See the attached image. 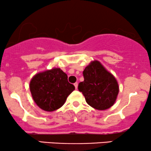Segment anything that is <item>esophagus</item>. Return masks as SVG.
<instances>
[{
    "instance_id": "1",
    "label": "esophagus",
    "mask_w": 151,
    "mask_h": 151,
    "mask_svg": "<svg viewBox=\"0 0 151 151\" xmlns=\"http://www.w3.org/2000/svg\"><path fill=\"white\" fill-rule=\"evenodd\" d=\"M74 86H75V89H77V87H78V83H77V82L74 83Z\"/></svg>"
}]
</instances>
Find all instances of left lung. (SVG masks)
<instances>
[{
    "label": "left lung",
    "mask_w": 151,
    "mask_h": 151,
    "mask_svg": "<svg viewBox=\"0 0 151 151\" xmlns=\"http://www.w3.org/2000/svg\"><path fill=\"white\" fill-rule=\"evenodd\" d=\"M84 80L78 89L84 96L86 103L97 110H106L114 104L119 91L117 80L100 62L94 60L83 72Z\"/></svg>",
    "instance_id": "obj_1"
}]
</instances>
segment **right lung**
Listing matches in <instances>:
<instances>
[{
  "label": "right lung",
  "mask_w": 151,
  "mask_h": 151,
  "mask_svg": "<svg viewBox=\"0 0 151 151\" xmlns=\"http://www.w3.org/2000/svg\"><path fill=\"white\" fill-rule=\"evenodd\" d=\"M74 89V86L67 80V74L60 68L39 72L30 82L34 101L46 111H54L62 107Z\"/></svg>",
  "instance_id": "1"
}]
</instances>
